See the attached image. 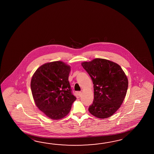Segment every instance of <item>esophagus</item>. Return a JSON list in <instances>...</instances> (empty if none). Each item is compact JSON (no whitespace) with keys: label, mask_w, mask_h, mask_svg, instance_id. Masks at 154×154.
I'll return each instance as SVG.
<instances>
[{"label":"esophagus","mask_w":154,"mask_h":154,"mask_svg":"<svg viewBox=\"0 0 154 154\" xmlns=\"http://www.w3.org/2000/svg\"><path fill=\"white\" fill-rule=\"evenodd\" d=\"M77 94H78V95L79 96H81L82 95V92L81 91H78L77 92Z\"/></svg>","instance_id":"obj_1"}]
</instances>
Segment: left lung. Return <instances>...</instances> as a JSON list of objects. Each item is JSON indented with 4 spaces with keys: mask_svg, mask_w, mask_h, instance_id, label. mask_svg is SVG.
<instances>
[{
    "mask_svg": "<svg viewBox=\"0 0 154 154\" xmlns=\"http://www.w3.org/2000/svg\"><path fill=\"white\" fill-rule=\"evenodd\" d=\"M82 65L94 84V100L88 111L97 118L111 117L121 107L127 94L128 80L124 71L118 64L101 58Z\"/></svg>",
    "mask_w": 154,
    "mask_h": 154,
    "instance_id": "left-lung-1",
    "label": "left lung"
}]
</instances>
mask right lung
Here are the masks:
<instances>
[{
	"instance_id": "right-lung-1",
	"label": "right lung",
	"mask_w": 154,
	"mask_h": 154,
	"mask_svg": "<svg viewBox=\"0 0 154 154\" xmlns=\"http://www.w3.org/2000/svg\"><path fill=\"white\" fill-rule=\"evenodd\" d=\"M70 72V66L56 61L39 66L32 77L31 88L35 103L51 119L66 117L76 98L68 81Z\"/></svg>"
}]
</instances>
